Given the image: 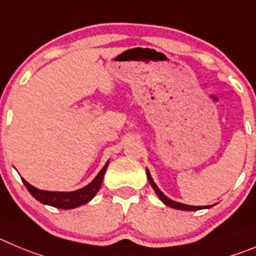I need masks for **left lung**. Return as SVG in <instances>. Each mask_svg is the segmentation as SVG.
Returning a JSON list of instances; mask_svg holds the SVG:
<instances>
[{"instance_id":"1","label":"left lung","mask_w":256,"mask_h":256,"mask_svg":"<svg viewBox=\"0 0 256 256\" xmlns=\"http://www.w3.org/2000/svg\"><path fill=\"white\" fill-rule=\"evenodd\" d=\"M146 172H147L148 182H150V186L153 187L154 192L157 194V196L160 197V200L162 201L163 204H164V205L170 206V208H177V210H182V211H197V210H202V208H212V206H214V205H210V206H190V205H184V204H181V202H177V201H174V200L168 198L166 194H163V192L160 191V188H158V186L154 184V181H153V178H152V176H150L148 168H146Z\"/></svg>"}]
</instances>
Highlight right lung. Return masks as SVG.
I'll return each mask as SVG.
<instances>
[{"label":"right lung","instance_id":"1","mask_svg":"<svg viewBox=\"0 0 256 256\" xmlns=\"http://www.w3.org/2000/svg\"><path fill=\"white\" fill-rule=\"evenodd\" d=\"M108 164L109 160L104 164V167L96 174L93 181L90 182L89 184H86L85 187H82V188L75 190V191H46V190L36 188L35 186L30 184L24 178L22 182L25 184L28 192L38 200V202L44 204V205L52 206V208H62V210H70V208H75L82 205H85V204L89 202L90 200L94 198V196L98 194L99 188H100L102 182H103L104 178V174H106V168H108Z\"/></svg>","mask_w":256,"mask_h":256}]
</instances>
